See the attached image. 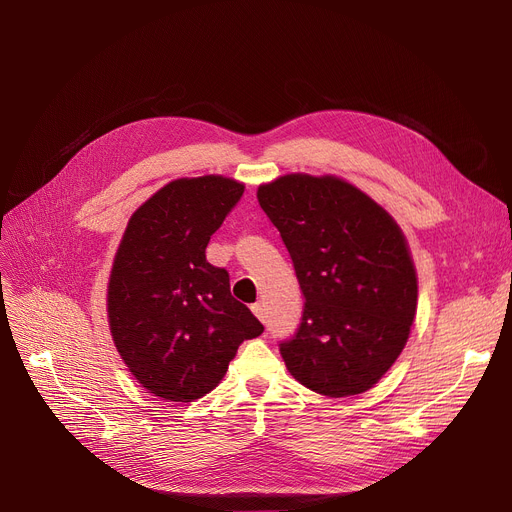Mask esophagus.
I'll return each instance as SVG.
<instances>
[{"label": "esophagus", "mask_w": 512, "mask_h": 512, "mask_svg": "<svg viewBox=\"0 0 512 512\" xmlns=\"http://www.w3.org/2000/svg\"><path fill=\"white\" fill-rule=\"evenodd\" d=\"M251 309H253V313H255V317H257V319L265 321V309H263V302H261V300H259V302H255V304L251 306Z\"/></svg>", "instance_id": "esophagus-1"}]
</instances>
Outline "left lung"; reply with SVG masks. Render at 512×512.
<instances>
[{"label":"left lung","instance_id":"8db88e82","mask_svg":"<svg viewBox=\"0 0 512 512\" xmlns=\"http://www.w3.org/2000/svg\"><path fill=\"white\" fill-rule=\"evenodd\" d=\"M292 257L304 296L280 344L292 377L315 393L368 391L401 354L416 317L418 278L397 222L331 175H286L257 191Z\"/></svg>","mask_w":512,"mask_h":512}]
</instances>
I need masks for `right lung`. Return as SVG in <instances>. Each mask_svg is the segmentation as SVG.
<instances>
[{
	"mask_svg": "<svg viewBox=\"0 0 512 512\" xmlns=\"http://www.w3.org/2000/svg\"><path fill=\"white\" fill-rule=\"evenodd\" d=\"M245 185L220 175L177 179L133 212L107 294L117 352L142 387L166 401L199 399L263 325L206 259L212 234Z\"/></svg>",
	"mask_w": 512,
	"mask_h": 512,
	"instance_id": "add662e5",
	"label": "right lung"
}]
</instances>
